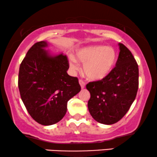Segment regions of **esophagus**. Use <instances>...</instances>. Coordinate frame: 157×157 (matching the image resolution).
Masks as SVG:
<instances>
[{"mask_svg":"<svg viewBox=\"0 0 157 157\" xmlns=\"http://www.w3.org/2000/svg\"><path fill=\"white\" fill-rule=\"evenodd\" d=\"M79 83H80V86H81V88H82V89H83V88L85 87V82L82 80H79Z\"/></svg>","mask_w":157,"mask_h":157,"instance_id":"1","label":"esophagus"}]
</instances>
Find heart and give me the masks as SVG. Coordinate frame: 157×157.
<instances>
[{
    "label": "heart",
    "instance_id": "heart-1",
    "mask_svg": "<svg viewBox=\"0 0 157 157\" xmlns=\"http://www.w3.org/2000/svg\"><path fill=\"white\" fill-rule=\"evenodd\" d=\"M76 57L83 63L85 75L91 80H102L111 72L116 62V52L111 47L89 46L76 52ZM69 66L74 71L79 69V65L74 57L69 59Z\"/></svg>",
    "mask_w": 157,
    "mask_h": 157
}]
</instances>
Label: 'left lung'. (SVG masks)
<instances>
[{"mask_svg": "<svg viewBox=\"0 0 157 157\" xmlns=\"http://www.w3.org/2000/svg\"><path fill=\"white\" fill-rule=\"evenodd\" d=\"M120 54L116 66L102 80L86 85L91 97L88 108L100 123L111 125L128 112L136 98L139 86V68L130 50L119 44Z\"/></svg>", "mask_w": 157, "mask_h": 157, "instance_id": "1", "label": "left lung"}]
</instances>
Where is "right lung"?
Returning a JSON list of instances; mask_svg holds the SVG:
<instances>
[{"label": "right lung", "mask_w": 157, "mask_h": 157, "mask_svg": "<svg viewBox=\"0 0 157 157\" xmlns=\"http://www.w3.org/2000/svg\"><path fill=\"white\" fill-rule=\"evenodd\" d=\"M46 41L29 48L19 69L18 88L30 116L43 125L60 121L67 111V102L80 91L77 77L69 76L67 57L52 55Z\"/></svg>", "instance_id": "add662e5"}]
</instances>
